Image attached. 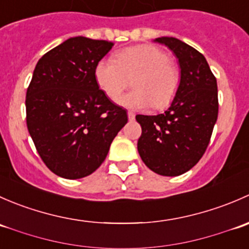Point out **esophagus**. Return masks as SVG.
I'll use <instances>...</instances> for the list:
<instances>
[{
  "label": "esophagus",
  "instance_id": "esophagus-1",
  "mask_svg": "<svg viewBox=\"0 0 249 249\" xmlns=\"http://www.w3.org/2000/svg\"><path fill=\"white\" fill-rule=\"evenodd\" d=\"M127 118H129L130 120H134L135 119V113L131 112V110H129V112H127Z\"/></svg>",
  "mask_w": 249,
  "mask_h": 249
}]
</instances>
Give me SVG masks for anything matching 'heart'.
<instances>
[{
	"mask_svg": "<svg viewBox=\"0 0 249 249\" xmlns=\"http://www.w3.org/2000/svg\"><path fill=\"white\" fill-rule=\"evenodd\" d=\"M132 80L135 90L123 95L118 102L132 109H164L171 105L178 91L180 72L170 61V55L153 44L123 49L115 59H101L95 66V79L100 89L117 100Z\"/></svg>",
	"mask_w": 249,
	"mask_h": 249,
	"instance_id": "b5f03b06",
	"label": "heart"
}]
</instances>
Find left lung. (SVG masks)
I'll return each instance as SVG.
<instances>
[{"instance_id":"left-lung-1","label":"left lung","mask_w":249,"mask_h":249,"mask_svg":"<svg viewBox=\"0 0 249 249\" xmlns=\"http://www.w3.org/2000/svg\"><path fill=\"white\" fill-rule=\"evenodd\" d=\"M178 57L180 83L171 106L158 115H136L142 161L161 176L189 171L205 154L218 117L217 79L205 56L173 37L155 39Z\"/></svg>"}]
</instances>
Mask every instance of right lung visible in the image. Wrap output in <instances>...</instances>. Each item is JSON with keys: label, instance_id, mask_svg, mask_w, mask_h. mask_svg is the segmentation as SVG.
<instances>
[{"label": "right lung", "instance_id": "right-lung-1", "mask_svg": "<svg viewBox=\"0 0 249 249\" xmlns=\"http://www.w3.org/2000/svg\"><path fill=\"white\" fill-rule=\"evenodd\" d=\"M113 42L73 37L46 53L26 91V125L39 157L55 175L77 179L106 159L127 123L126 110L106 96L95 66Z\"/></svg>", "mask_w": 249, "mask_h": 249}]
</instances>
